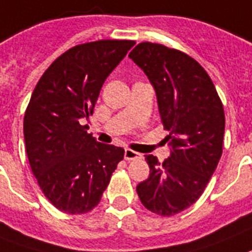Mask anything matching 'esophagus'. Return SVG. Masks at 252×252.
Returning <instances> with one entry per match:
<instances>
[{
  "instance_id": "obj_1",
  "label": "esophagus",
  "mask_w": 252,
  "mask_h": 252,
  "mask_svg": "<svg viewBox=\"0 0 252 252\" xmlns=\"http://www.w3.org/2000/svg\"><path fill=\"white\" fill-rule=\"evenodd\" d=\"M139 158H141V155L138 153V152L131 151V149H126V151H125V159H127V161H134V159Z\"/></svg>"
}]
</instances>
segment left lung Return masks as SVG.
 <instances>
[{"mask_svg": "<svg viewBox=\"0 0 252 252\" xmlns=\"http://www.w3.org/2000/svg\"><path fill=\"white\" fill-rule=\"evenodd\" d=\"M148 77L162 124L170 134V157L145 156L151 174L136 192L144 207L171 216L192 206L205 190L223 153V104L206 70L187 54L151 42L128 55Z\"/></svg>", "mask_w": 252, "mask_h": 252, "instance_id": "8db88e82", "label": "left lung"}]
</instances>
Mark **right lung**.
Segmentation results:
<instances>
[{"mask_svg": "<svg viewBox=\"0 0 252 252\" xmlns=\"http://www.w3.org/2000/svg\"><path fill=\"white\" fill-rule=\"evenodd\" d=\"M134 41L103 39L60 55L34 87L24 116L29 165L50 202L85 214L100 202L125 149L99 143L89 126L101 86Z\"/></svg>", "mask_w": 252, "mask_h": 252, "instance_id": "add662e5", "label": "right lung"}]
</instances>
